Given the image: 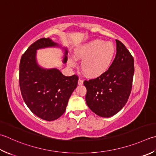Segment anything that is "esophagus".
<instances>
[{
  "label": "esophagus",
  "instance_id": "esophagus-1",
  "mask_svg": "<svg viewBox=\"0 0 156 156\" xmlns=\"http://www.w3.org/2000/svg\"><path fill=\"white\" fill-rule=\"evenodd\" d=\"M82 84H83V80H82V79H79V80H78V84L79 85H82Z\"/></svg>",
  "mask_w": 156,
  "mask_h": 156
}]
</instances>
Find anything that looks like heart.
<instances>
[{
    "label": "heart",
    "mask_w": 156,
    "mask_h": 156,
    "mask_svg": "<svg viewBox=\"0 0 156 156\" xmlns=\"http://www.w3.org/2000/svg\"><path fill=\"white\" fill-rule=\"evenodd\" d=\"M115 47L111 42L95 39L81 45L74 51L76 59H82L81 69L89 78H97L105 73L112 66ZM69 66H76L74 58H69Z\"/></svg>",
    "instance_id": "1"
}]
</instances>
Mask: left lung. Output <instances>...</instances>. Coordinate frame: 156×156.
<instances>
[{
  "label": "left lung",
  "mask_w": 156,
  "mask_h": 156,
  "mask_svg": "<svg viewBox=\"0 0 156 156\" xmlns=\"http://www.w3.org/2000/svg\"><path fill=\"white\" fill-rule=\"evenodd\" d=\"M116 42V55L109 69L96 78L84 80L86 102L99 116L109 118L116 114L126 104L133 86L134 59L124 44Z\"/></svg>",
  "instance_id": "8db88e82"
}]
</instances>
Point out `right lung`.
I'll use <instances>...</instances> for the list:
<instances>
[{
	"label": "right lung",
	"instance_id": "right-lung-1",
	"mask_svg": "<svg viewBox=\"0 0 156 156\" xmlns=\"http://www.w3.org/2000/svg\"><path fill=\"white\" fill-rule=\"evenodd\" d=\"M57 45L48 38L39 39L23 54L20 63V87L23 101L33 114L47 121L57 120L63 114L78 81L77 75L66 76L59 69H46L36 63V50ZM65 51L64 63L68 60Z\"/></svg>",
	"mask_w": 156,
	"mask_h": 156
}]
</instances>
